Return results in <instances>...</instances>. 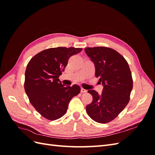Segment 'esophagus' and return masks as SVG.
Wrapping results in <instances>:
<instances>
[{
	"instance_id": "obj_1",
	"label": "esophagus",
	"mask_w": 155,
	"mask_h": 155,
	"mask_svg": "<svg viewBox=\"0 0 155 155\" xmlns=\"http://www.w3.org/2000/svg\"><path fill=\"white\" fill-rule=\"evenodd\" d=\"M87 90H85V89H84V88H81V93H85V92H87Z\"/></svg>"
}]
</instances>
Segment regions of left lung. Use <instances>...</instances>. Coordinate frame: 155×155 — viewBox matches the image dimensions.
I'll use <instances>...</instances> for the list:
<instances>
[{
	"label": "left lung",
	"mask_w": 155,
	"mask_h": 155,
	"mask_svg": "<svg viewBox=\"0 0 155 155\" xmlns=\"http://www.w3.org/2000/svg\"><path fill=\"white\" fill-rule=\"evenodd\" d=\"M85 51L104 86L101 94L88 91L93 100L86 110L93 120L106 124L116 118L129 103L133 85L132 75L127 61L116 50L98 46L85 48Z\"/></svg>",
	"instance_id": "8db88e82"
}]
</instances>
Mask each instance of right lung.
<instances>
[{"label": "right lung", "mask_w": 155, "mask_h": 155, "mask_svg": "<svg viewBox=\"0 0 155 155\" xmlns=\"http://www.w3.org/2000/svg\"><path fill=\"white\" fill-rule=\"evenodd\" d=\"M82 48L57 47L45 50L33 57L25 72V90L31 104L49 120H55L67 110L72 98L80 92L78 85L64 86L59 77L71 56Z\"/></svg>", "instance_id": "add662e5"}]
</instances>
